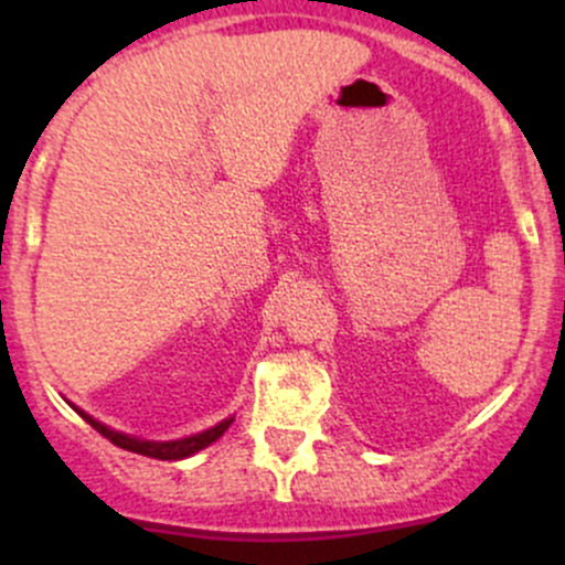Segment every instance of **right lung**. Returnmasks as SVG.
Listing matches in <instances>:
<instances>
[{
  "instance_id": "obj_1",
  "label": "right lung",
  "mask_w": 565,
  "mask_h": 565,
  "mask_svg": "<svg viewBox=\"0 0 565 565\" xmlns=\"http://www.w3.org/2000/svg\"><path fill=\"white\" fill-rule=\"evenodd\" d=\"M71 404V402H67ZM73 409H76L78 415H82L84 420H87L89 426H93L95 431H100V435L106 437V440H111L114 446L125 448V451H134V454H141V457H150V459H163V461H177V459H188L193 457L196 451H202V448L213 446L215 440H218L221 435H224L226 429L232 426V420L235 418H224L221 424L210 426V429L199 431V435H191V437H180V440H145V437H134V435H125V431H117V429H108L106 424H100V420H95L93 415H87L84 409H78L76 404H71Z\"/></svg>"
}]
</instances>
